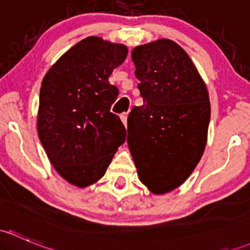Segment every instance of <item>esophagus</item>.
<instances>
[{
	"instance_id": "esophagus-1",
	"label": "esophagus",
	"mask_w": 250,
	"mask_h": 250,
	"mask_svg": "<svg viewBox=\"0 0 250 250\" xmlns=\"http://www.w3.org/2000/svg\"><path fill=\"white\" fill-rule=\"evenodd\" d=\"M127 117H128V113H125V112L122 113V115L120 116L121 121H122V123L125 125V127H127Z\"/></svg>"
}]
</instances>
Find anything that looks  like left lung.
Masks as SVG:
<instances>
[{
    "instance_id": "left-lung-1",
    "label": "left lung",
    "mask_w": 250,
    "mask_h": 250,
    "mask_svg": "<svg viewBox=\"0 0 250 250\" xmlns=\"http://www.w3.org/2000/svg\"><path fill=\"white\" fill-rule=\"evenodd\" d=\"M144 99L128 116V146L139 180L155 195L183 185L202 157L210 102L188 53L160 39L132 50Z\"/></svg>"
}]
</instances>
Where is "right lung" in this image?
<instances>
[{"mask_svg":"<svg viewBox=\"0 0 250 250\" xmlns=\"http://www.w3.org/2000/svg\"><path fill=\"white\" fill-rule=\"evenodd\" d=\"M128 48L89 36L65 52L42 80L37 133L47 157L62 179L77 188L104 176L125 128L110 112L118 89L109 77Z\"/></svg>","mask_w":250,"mask_h":250,"instance_id":"right-lung-1","label":"right lung"}]
</instances>
